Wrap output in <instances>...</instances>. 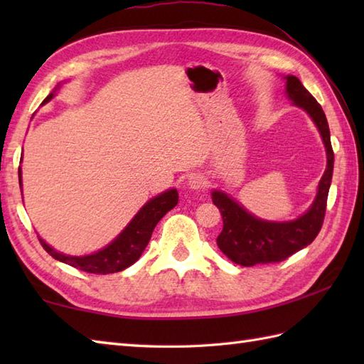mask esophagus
<instances>
[{
    "mask_svg": "<svg viewBox=\"0 0 364 364\" xmlns=\"http://www.w3.org/2000/svg\"><path fill=\"white\" fill-rule=\"evenodd\" d=\"M188 184H189V188L194 189V191L203 189L206 186V178L203 175H200V173H194V175H191Z\"/></svg>",
    "mask_w": 364,
    "mask_h": 364,
    "instance_id": "34e87169",
    "label": "esophagus"
}]
</instances>
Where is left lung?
I'll return each instance as SVG.
<instances>
[{"mask_svg":"<svg viewBox=\"0 0 364 364\" xmlns=\"http://www.w3.org/2000/svg\"><path fill=\"white\" fill-rule=\"evenodd\" d=\"M286 90L294 105L311 115L318 125L327 149V168L319 183L318 197L313 206L294 222H264L253 218L235 200L223 192H213V203L219 208L223 228L218 236V245L228 259L236 264L250 267L255 264H269L289 258L292 253L310 245L322 228L326 218L328 189L333 175V149L330 142L327 117L321 105L308 92L296 76H286Z\"/></svg>","mask_w":364,"mask_h":364,"instance_id":"8db88e82","label":"left lung"}]
</instances>
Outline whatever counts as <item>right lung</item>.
Masks as SVG:
<instances>
[{"instance_id": "1", "label": "right lung", "mask_w": 364, "mask_h": 364, "mask_svg": "<svg viewBox=\"0 0 364 364\" xmlns=\"http://www.w3.org/2000/svg\"><path fill=\"white\" fill-rule=\"evenodd\" d=\"M53 98L50 94L43 100V103ZM18 180L21 184V170L18 167ZM178 203V192L176 189H170L164 194L154 197L150 200L141 211L136 214V218L129 222V225L123 230V233L111 242L106 249L100 250L87 257H67V255L53 250L50 245H46L42 239L41 241L43 249L48 252L54 259H59L65 264L76 267L89 274H114L129 267L131 264L141 258L142 252L149 244L151 233L156 223L164 218V215L173 210Z\"/></svg>"}]
</instances>
